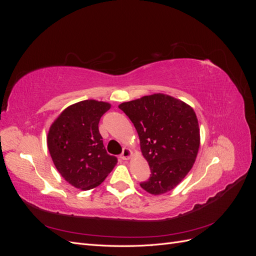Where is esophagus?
<instances>
[{
  "label": "esophagus",
  "mask_w": 256,
  "mask_h": 256,
  "mask_svg": "<svg viewBox=\"0 0 256 256\" xmlns=\"http://www.w3.org/2000/svg\"><path fill=\"white\" fill-rule=\"evenodd\" d=\"M131 157V150L129 148H124L122 152L120 154V158L122 160H128Z\"/></svg>",
  "instance_id": "34e87169"
}]
</instances>
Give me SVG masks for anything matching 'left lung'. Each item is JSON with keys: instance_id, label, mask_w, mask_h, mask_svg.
I'll use <instances>...</instances> for the list:
<instances>
[{"instance_id": "8db88e82", "label": "left lung", "mask_w": 256, "mask_h": 256, "mask_svg": "<svg viewBox=\"0 0 256 256\" xmlns=\"http://www.w3.org/2000/svg\"><path fill=\"white\" fill-rule=\"evenodd\" d=\"M132 122L150 177L141 187L152 194L171 191L189 173L200 147V129L191 106L164 94L118 106Z\"/></svg>"}]
</instances>
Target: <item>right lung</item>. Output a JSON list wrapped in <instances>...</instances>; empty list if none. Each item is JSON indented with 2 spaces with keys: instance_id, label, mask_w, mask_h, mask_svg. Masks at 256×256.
Segmentation results:
<instances>
[{
  "instance_id": "1",
  "label": "right lung",
  "mask_w": 256,
  "mask_h": 256,
  "mask_svg": "<svg viewBox=\"0 0 256 256\" xmlns=\"http://www.w3.org/2000/svg\"><path fill=\"white\" fill-rule=\"evenodd\" d=\"M110 108L106 102L83 100L68 106L50 127L47 141L53 164L76 188L97 187L118 162L106 152L98 128Z\"/></svg>"
}]
</instances>
